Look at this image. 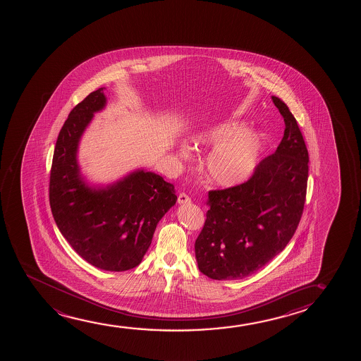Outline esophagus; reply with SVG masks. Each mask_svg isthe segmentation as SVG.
<instances>
[{
	"label": "esophagus",
	"instance_id": "1",
	"mask_svg": "<svg viewBox=\"0 0 361 361\" xmlns=\"http://www.w3.org/2000/svg\"><path fill=\"white\" fill-rule=\"evenodd\" d=\"M178 202L180 203V204H185V203H190V202H191V198H190V196H188V195H186V193L181 192L178 196Z\"/></svg>",
	"mask_w": 361,
	"mask_h": 361
}]
</instances>
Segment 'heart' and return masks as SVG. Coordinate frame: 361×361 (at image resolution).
I'll use <instances>...</instances> for the list:
<instances>
[{
	"instance_id": "1",
	"label": "heart",
	"mask_w": 361,
	"mask_h": 361,
	"mask_svg": "<svg viewBox=\"0 0 361 361\" xmlns=\"http://www.w3.org/2000/svg\"><path fill=\"white\" fill-rule=\"evenodd\" d=\"M245 130L242 122H224L204 129L193 142L212 147L207 158V171L212 181L231 188L245 181L257 165L262 139L257 132ZM188 147H180V155L188 157Z\"/></svg>"
}]
</instances>
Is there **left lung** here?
<instances>
[{"label": "left lung", "instance_id": "obj_1", "mask_svg": "<svg viewBox=\"0 0 361 361\" xmlns=\"http://www.w3.org/2000/svg\"><path fill=\"white\" fill-rule=\"evenodd\" d=\"M285 132L245 183L208 192L207 218L195 243L200 271L213 280L249 276L285 249L305 207L308 150L287 104L272 96Z\"/></svg>", "mask_w": 361, "mask_h": 361}]
</instances>
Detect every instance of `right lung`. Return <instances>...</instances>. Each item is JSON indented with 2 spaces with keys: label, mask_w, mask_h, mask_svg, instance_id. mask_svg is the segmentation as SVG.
Segmentation results:
<instances>
[{
  "label": "right lung",
  "mask_w": 361,
  "mask_h": 361,
  "mask_svg": "<svg viewBox=\"0 0 361 361\" xmlns=\"http://www.w3.org/2000/svg\"><path fill=\"white\" fill-rule=\"evenodd\" d=\"M104 90L76 104L60 130L50 170L49 202L60 233L80 257L102 270L126 271L140 264L159 221L178 197L173 183L145 170L99 188L81 176L80 139L94 114L106 106Z\"/></svg>",
  "instance_id": "obj_1"
}]
</instances>
